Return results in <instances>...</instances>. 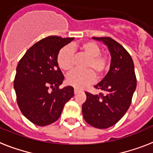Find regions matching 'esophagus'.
I'll use <instances>...</instances> for the list:
<instances>
[{"label": "esophagus", "mask_w": 153, "mask_h": 153, "mask_svg": "<svg viewBox=\"0 0 153 153\" xmlns=\"http://www.w3.org/2000/svg\"><path fill=\"white\" fill-rule=\"evenodd\" d=\"M74 94H78V93H79V92H80V90H79V89H77V88H74Z\"/></svg>", "instance_id": "1"}]
</instances>
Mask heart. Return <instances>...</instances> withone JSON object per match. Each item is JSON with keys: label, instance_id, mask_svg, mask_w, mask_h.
I'll return each instance as SVG.
<instances>
[{"label": "heart", "instance_id": "obj_1", "mask_svg": "<svg viewBox=\"0 0 153 153\" xmlns=\"http://www.w3.org/2000/svg\"><path fill=\"white\" fill-rule=\"evenodd\" d=\"M79 51L88 58L83 68L85 71H74L66 77L68 85L76 88H83L93 82L95 75L100 79L104 75L109 65L108 58L100 54L101 50L97 44L93 42H85L80 45L72 46L67 45L59 50L57 56L58 65L64 71H69L73 68L74 64V51Z\"/></svg>", "mask_w": 153, "mask_h": 153}]
</instances>
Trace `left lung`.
I'll use <instances>...</instances> for the list:
<instances>
[{
    "instance_id": "obj_1",
    "label": "left lung",
    "mask_w": 153,
    "mask_h": 153,
    "mask_svg": "<svg viewBox=\"0 0 153 153\" xmlns=\"http://www.w3.org/2000/svg\"><path fill=\"white\" fill-rule=\"evenodd\" d=\"M108 46L111 54L108 72L94 87L105 94L85 92L86 100L82 105V115L90 126L106 129L121 120L131 104L137 86L134 65L128 52L111 38H96Z\"/></svg>"
}]
</instances>
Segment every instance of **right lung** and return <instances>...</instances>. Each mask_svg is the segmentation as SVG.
Instances as JSON below:
<instances>
[{"instance_id":"right-lung-1","label":"right lung","mask_w":153,"mask_h":153,"mask_svg":"<svg viewBox=\"0 0 153 153\" xmlns=\"http://www.w3.org/2000/svg\"><path fill=\"white\" fill-rule=\"evenodd\" d=\"M73 40L57 36L44 38L30 47L17 65L14 89L19 108L37 126L56 121L74 96L71 85L59 89L64 76L57 63L59 50Z\"/></svg>"}]
</instances>
